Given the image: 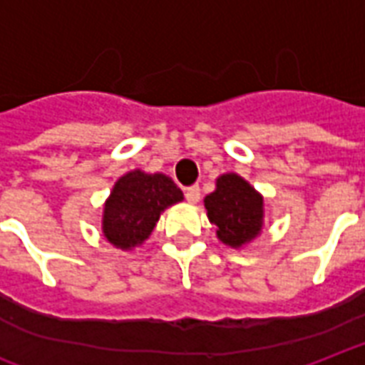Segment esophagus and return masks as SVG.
<instances>
[{
    "label": "esophagus",
    "instance_id": "esophagus-1",
    "mask_svg": "<svg viewBox=\"0 0 365 365\" xmlns=\"http://www.w3.org/2000/svg\"><path fill=\"white\" fill-rule=\"evenodd\" d=\"M185 199L189 202H199V199H201V189H199V185H189L185 189Z\"/></svg>",
    "mask_w": 365,
    "mask_h": 365
}]
</instances>
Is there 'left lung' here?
<instances>
[{
	"label": "left lung",
	"instance_id": "left-lung-1",
	"mask_svg": "<svg viewBox=\"0 0 365 365\" xmlns=\"http://www.w3.org/2000/svg\"><path fill=\"white\" fill-rule=\"evenodd\" d=\"M205 208L220 241L235 249L257 237L262 227V197L237 174L218 178L216 191L205 197Z\"/></svg>",
	"mask_w": 365,
	"mask_h": 365
}]
</instances>
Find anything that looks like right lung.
Listing matches in <instances>:
<instances>
[{"mask_svg": "<svg viewBox=\"0 0 365 365\" xmlns=\"http://www.w3.org/2000/svg\"><path fill=\"white\" fill-rule=\"evenodd\" d=\"M182 199V189L168 176L130 172L115 183L105 202L103 233L115 247H135L151 235L164 208Z\"/></svg>", "mask_w": 365, "mask_h": 365, "instance_id": "1", "label": "right lung"}]
</instances>
